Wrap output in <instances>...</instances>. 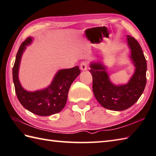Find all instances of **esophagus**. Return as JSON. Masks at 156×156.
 Returning <instances> with one entry per match:
<instances>
[{
    "mask_svg": "<svg viewBox=\"0 0 156 156\" xmlns=\"http://www.w3.org/2000/svg\"><path fill=\"white\" fill-rule=\"evenodd\" d=\"M87 67H88V63L86 62H83L80 63V69L82 70H87Z\"/></svg>",
    "mask_w": 156,
    "mask_h": 156,
    "instance_id": "34e87169",
    "label": "esophagus"
}]
</instances>
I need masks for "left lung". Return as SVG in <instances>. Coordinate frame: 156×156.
<instances>
[{"mask_svg": "<svg viewBox=\"0 0 156 156\" xmlns=\"http://www.w3.org/2000/svg\"><path fill=\"white\" fill-rule=\"evenodd\" d=\"M126 37L131 51L130 57L135 67V73L127 84L119 86L112 84L106 68L100 62L90 65L94 97L103 108L114 111L125 110L135 104L144 91L147 82V62L141 46L131 36Z\"/></svg>", "mask_w": 156, "mask_h": 156, "instance_id": "left-lung-1", "label": "left lung"}]
</instances>
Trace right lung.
<instances>
[{
  "mask_svg": "<svg viewBox=\"0 0 156 156\" xmlns=\"http://www.w3.org/2000/svg\"><path fill=\"white\" fill-rule=\"evenodd\" d=\"M32 41L28 37L23 42L18 50L13 68V80L18 100L23 108L33 114L41 116H48L62 110L68 99L69 87L76 78L80 74L78 66L61 69L55 76L47 88L34 92H29L23 87L18 78L21 56L27 45Z\"/></svg>",
  "mask_w": 156,
  "mask_h": 156,
  "instance_id": "add662e5",
  "label": "right lung"
}]
</instances>
